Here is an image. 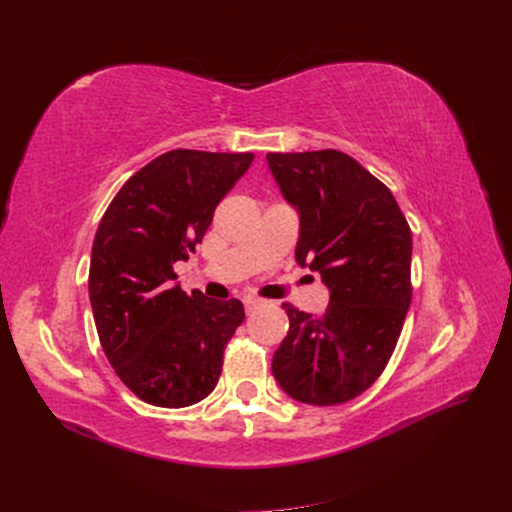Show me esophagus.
<instances>
[{
	"label": "esophagus",
	"instance_id": "1",
	"mask_svg": "<svg viewBox=\"0 0 512 512\" xmlns=\"http://www.w3.org/2000/svg\"><path fill=\"white\" fill-rule=\"evenodd\" d=\"M243 305H245L247 312H254V309H258L260 305H265V301L258 299V297H245V299H243Z\"/></svg>",
	"mask_w": 512,
	"mask_h": 512
}]
</instances>
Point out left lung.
<instances>
[{
  "instance_id": "1",
  "label": "left lung",
  "mask_w": 512,
  "mask_h": 512,
  "mask_svg": "<svg viewBox=\"0 0 512 512\" xmlns=\"http://www.w3.org/2000/svg\"><path fill=\"white\" fill-rule=\"evenodd\" d=\"M267 162L299 211L294 256L331 292L322 316L282 305L290 329L273 376L303 404H344L378 380L404 329L412 232L391 190L342 151L267 153Z\"/></svg>"
}]
</instances>
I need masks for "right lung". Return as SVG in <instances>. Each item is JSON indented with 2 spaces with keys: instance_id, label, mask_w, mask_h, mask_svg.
Wrapping results in <instances>:
<instances>
[{
  "instance_id": "1",
  "label": "right lung",
  "mask_w": 512,
  "mask_h": 512,
  "mask_svg": "<svg viewBox=\"0 0 512 512\" xmlns=\"http://www.w3.org/2000/svg\"><path fill=\"white\" fill-rule=\"evenodd\" d=\"M252 162L254 153H162L102 215L89 265L98 337L121 382L151 406H192L220 380L243 303L185 294L173 286V265L190 258Z\"/></svg>"
}]
</instances>
